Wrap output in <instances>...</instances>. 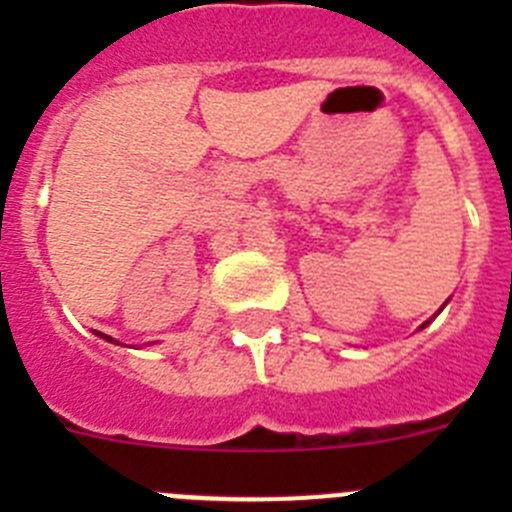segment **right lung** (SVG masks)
I'll return each instance as SVG.
<instances>
[{
    "label": "right lung",
    "instance_id": "right-lung-1",
    "mask_svg": "<svg viewBox=\"0 0 512 512\" xmlns=\"http://www.w3.org/2000/svg\"><path fill=\"white\" fill-rule=\"evenodd\" d=\"M104 338H107V341H112V338H110V336H104Z\"/></svg>",
    "mask_w": 512,
    "mask_h": 512
}]
</instances>
